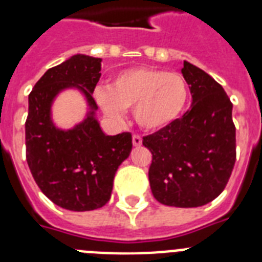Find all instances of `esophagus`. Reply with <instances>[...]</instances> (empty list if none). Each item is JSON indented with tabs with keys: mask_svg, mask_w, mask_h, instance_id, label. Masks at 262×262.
<instances>
[{
	"mask_svg": "<svg viewBox=\"0 0 262 262\" xmlns=\"http://www.w3.org/2000/svg\"><path fill=\"white\" fill-rule=\"evenodd\" d=\"M133 143H134V145H135V147H139V145H142L143 139L140 138L139 135H134L133 136Z\"/></svg>",
	"mask_w": 262,
	"mask_h": 262,
	"instance_id": "obj_1",
	"label": "esophagus"
}]
</instances>
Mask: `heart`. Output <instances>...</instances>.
<instances>
[{"instance_id":"obj_1","label":"heart","mask_w":262,"mask_h":262,"mask_svg":"<svg viewBox=\"0 0 262 262\" xmlns=\"http://www.w3.org/2000/svg\"><path fill=\"white\" fill-rule=\"evenodd\" d=\"M96 99L107 117L122 119L124 108H133L139 127L157 131L182 114L189 99V86L178 73L138 67L118 73L108 88H97Z\"/></svg>"}]
</instances>
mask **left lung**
Segmentation results:
<instances>
[{
	"label": "left lung",
	"mask_w": 262,
	"mask_h": 262,
	"mask_svg": "<svg viewBox=\"0 0 262 262\" xmlns=\"http://www.w3.org/2000/svg\"><path fill=\"white\" fill-rule=\"evenodd\" d=\"M191 107L165 128L143 138L152 154L154 196L173 207H200L224 190L236 160L232 103L221 84L184 61Z\"/></svg>",
	"instance_id": "obj_1"
}]
</instances>
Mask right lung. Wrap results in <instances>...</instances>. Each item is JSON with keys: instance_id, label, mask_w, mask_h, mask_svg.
Returning <instances> with one entry per match:
<instances>
[{"instance_id": "1", "label": "right lung", "mask_w": 262, "mask_h": 262, "mask_svg": "<svg viewBox=\"0 0 262 262\" xmlns=\"http://www.w3.org/2000/svg\"><path fill=\"white\" fill-rule=\"evenodd\" d=\"M102 59L73 55L41 76L29 96L26 160L43 194L71 211L105 206L118 168L129 156V133L106 135L96 118L93 92L101 77ZM77 89L90 106L87 118L73 129L54 126L50 107L57 94Z\"/></svg>"}]
</instances>
